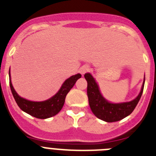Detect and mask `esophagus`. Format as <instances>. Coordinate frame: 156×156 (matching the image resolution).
<instances>
[{
  "instance_id": "obj_1",
  "label": "esophagus",
  "mask_w": 156,
  "mask_h": 156,
  "mask_svg": "<svg viewBox=\"0 0 156 156\" xmlns=\"http://www.w3.org/2000/svg\"><path fill=\"white\" fill-rule=\"evenodd\" d=\"M89 66H88V65H84V66H82V67L79 69V72L83 75V74H86L87 71H89Z\"/></svg>"
}]
</instances>
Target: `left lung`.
<instances>
[{"mask_svg": "<svg viewBox=\"0 0 156 156\" xmlns=\"http://www.w3.org/2000/svg\"><path fill=\"white\" fill-rule=\"evenodd\" d=\"M87 81V95L89 107L94 115L107 122H117L129 115L136 108L143 93L145 76L137 97L133 101L122 103H112L101 94L98 84L90 73L85 74Z\"/></svg>", "mask_w": 156, "mask_h": 156, "instance_id": "1", "label": "left lung"}]
</instances>
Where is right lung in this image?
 I'll list each match as a JSON object with an SVG mask.
<instances>
[{
	"mask_svg": "<svg viewBox=\"0 0 156 156\" xmlns=\"http://www.w3.org/2000/svg\"><path fill=\"white\" fill-rule=\"evenodd\" d=\"M82 77L80 74H74L65 80L59 91L51 98L43 101H31L23 98L16 93L11 80L10 69H9V84L13 97L16 104L22 111L29 114L30 115L41 119H45L57 115L63 108L65 98L67 93L74 86L77 80Z\"/></svg>",
	"mask_w": 156,
	"mask_h": 156,
	"instance_id": "right-lung-1",
	"label": "right lung"
}]
</instances>
